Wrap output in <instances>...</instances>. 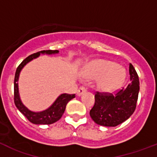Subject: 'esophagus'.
Here are the masks:
<instances>
[{"mask_svg":"<svg viewBox=\"0 0 157 157\" xmlns=\"http://www.w3.org/2000/svg\"><path fill=\"white\" fill-rule=\"evenodd\" d=\"M86 91V88L84 86H80L79 88H78V90H77V95L78 96H81L82 94H84V93Z\"/></svg>","mask_w":157,"mask_h":157,"instance_id":"34e87169","label":"esophagus"}]
</instances>
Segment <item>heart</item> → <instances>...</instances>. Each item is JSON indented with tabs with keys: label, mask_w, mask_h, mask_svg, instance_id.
Masks as SVG:
<instances>
[{
	"label": "heart",
	"mask_w": 157,
	"mask_h": 157,
	"mask_svg": "<svg viewBox=\"0 0 157 157\" xmlns=\"http://www.w3.org/2000/svg\"><path fill=\"white\" fill-rule=\"evenodd\" d=\"M113 62L98 59L87 65L83 76L88 79L99 78L98 87L103 92H112L120 88L125 81L126 74L123 69L116 67Z\"/></svg>",
	"instance_id": "1"
}]
</instances>
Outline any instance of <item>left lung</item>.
Segmentation results:
<instances>
[{"instance_id":"obj_1","label":"left lung","mask_w":157,"mask_h":157,"mask_svg":"<svg viewBox=\"0 0 157 157\" xmlns=\"http://www.w3.org/2000/svg\"><path fill=\"white\" fill-rule=\"evenodd\" d=\"M130 82L116 95L97 92L95 103L90 111L92 120L104 127H116L129 119L136 109L139 93L138 75L131 63L129 64Z\"/></svg>"}]
</instances>
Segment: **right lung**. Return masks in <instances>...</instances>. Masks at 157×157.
<instances>
[{"instance_id":"right-lung-1","label":"right lung","mask_w":157,"mask_h":157,"mask_svg":"<svg viewBox=\"0 0 157 157\" xmlns=\"http://www.w3.org/2000/svg\"><path fill=\"white\" fill-rule=\"evenodd\" d=\"M59 52L58 50H43L41 52H37L36 53L32 54L30 56H27L26 59L22 62L16 69V75H15V79H14V102L16 105V108L22 114L27 118L30 123L34 124H52L56 123V121L60 119L63 116L66 109L67 104L71 99L75 98V94H63L56 98V100L53 102L48 109H45L41 112H32L25 106L21 101L20 97L19 94V86H18V81L20 71L23 68V67L31 61L32 59L38 57L41 54H56Z\"/></svg>"}]
</instances>
